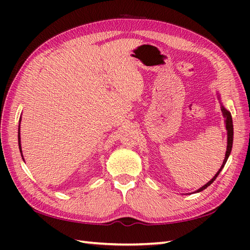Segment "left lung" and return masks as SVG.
Returning <instances> with one entry per match:
<instances>
[{"instance_id": "left-lung-1", "label": "left lung", "mask_w": 250, "mask_h": 250, "mask_svg": "<svg viewBox=\"0 0 250 250\" xmlns=\"http://www.w3.org/2000/svg\"><path fill=\"white\" fill-rule=\"evenodd\" d=\"M217 94H218V99L219 101L221 100L220 99V94L217 92ZM220 104H221V111H222V116H224L225 118V125H226V130H227V151H226V157H225V160L224 162H222V166L221 167L219 168V171L217 172L215 174V176L211 178L208 183L205 184L204 186H202V187L200 189H198L196 191H194L193 193H196V192H201V191H203L204 189H206L208 186H210L211 184L214 183V180L217 178V176H218L219 173L222 171V168H224L225 164L227 163V160L228 158H229L230 153H231V150H232V145H233V122H232V116H231V113L229 110H228L224 105H222L221 101H220Z\"/></svg>"}]
</instances>
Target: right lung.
<instances>
[{"label":"right lung","mask_w":250,"mask_h":250,"mask_svg":"<svg viewBox=\"0 0 250 250\" xmlns=\"http://www.w3.org/2000/svg\"><path fill=\"white\" fill-rule=\"evenodd\" d=\"M20 121H21V117L19 119V126H18V145H19V149H20V152H21V157H22V159H23L22 150H21V142H20ZM23 161H24V159H23Z\"/></svg>","instance_id":"obj_1"}]
</instances>
